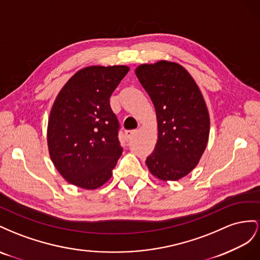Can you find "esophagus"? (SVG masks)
<instances>
[{"mask_svg": "<svg viewBox=\"0 0 260 260\" xmlns=\"http://www.w3.org/2000/svg\"><path fill=\"white\" fill-rule=\"evenodd\" d=\"M136 134V131L135 129H132V131H126L125 132V137L127 139H132L134 137V135Z\"/></svg>", "mask_w": 260, "mask_h": 260, "instance_id": "34e87169", "label": "esophagus"}]
</instances>
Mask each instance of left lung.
Masks as SVG:
<instances>
[{
    "label": "left lung",
    "instance_id": "obj_1",
    "mask_svg": "<svg viewBox=\"0 0 260 260\" xmlns=\"http://www.w3.org/2000/svg\"><path fill=\"white\" fill-rule=\"evenodd\" d=\"M135 72L158 121V140L146 165L158 179L177 181L198 165L208 143L210 120L203 94L177 63L143 64Z\"/></svg>",
    "mask_w": 260,
    "mask_h": 260
}]
</instances>
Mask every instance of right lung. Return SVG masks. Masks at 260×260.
Masks as SVG:
<instances>
[{"instance_id": "right-lung-1", "label": "right lung", "mask_w": 260, "mask_h": 260, "mask_svg": "<svg viewBox=\"0 0 260 260\" xmlns=\"http://www.w3.org/2000/svg\"><path fill=\"white\" fill-rule=\"evenodd\" d=\"M128 71L124 65L88 66L57 94L49 117L48 147L69 183L95 189L112 176L123 148L110 97Z\"/></svg>"}]
</instances>
